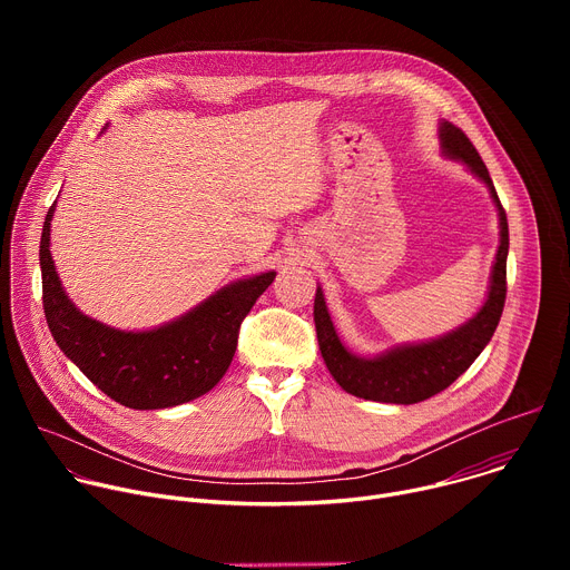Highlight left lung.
<instances>
[{
    "label": "left lung",
    "mask_w": 570,
    "mask_h": 570,
    "mask_svg": "<svg viewBox=\"0 0 570 570\" xmlns=\"http://www.w3.org/2000/svg\"><path fill=\"white\" fill-rule=\"evenodd\" d=\"M440 141H442V153L446 157L464 161L469 171L487 185L499 209L501 246H499L494 271H492L490 293H487V299L480 306V311L455 332H449L446 336H440L429 343L401 345L381 356L363 358L347 352L345 345L341 343L334 330V322L330 317L327 304H324L322 288L317 286L315 304H313L317 345L336 383L354 396L383 401V403H403V405L424 401L446 390L462 372H466L469 365L484 350V345L492 341L499 327V320L505 306V293H508V282H505L508 248H510L508 216L499 200L494 183L490 178V171H487L482 157L478 155L469 137L458 126L442 121Z\"/></svg>",
    "instance_id": "8db88e82"
}]
</instances>
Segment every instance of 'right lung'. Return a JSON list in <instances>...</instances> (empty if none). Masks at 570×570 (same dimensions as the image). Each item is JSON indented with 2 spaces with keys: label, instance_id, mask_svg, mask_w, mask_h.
Returning a JSON list of instances; mask_svg holds the SVG:
<instances>
[{
  "label": "right lung",
  "instance_id": "right-lung-1",
  "mask_svg": "<svg viewBox=\"0 0 570 570\" xmlns=\"http://www.w3.org/2000/svg\"><path fill=\"white\" fill-rule=\"evenodd\" d=\"M53 209L56 203L42 225L40 268L45 317L62 354L126 409H171L209 392L232 363L243 317L275 273L232 282L157 330L121 332L83 315L65 295L49 250Z\"/></svg>",
  "mask_w": 570,
  "mask_h": 570
}]
</instances>
